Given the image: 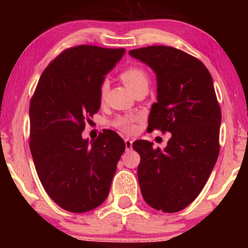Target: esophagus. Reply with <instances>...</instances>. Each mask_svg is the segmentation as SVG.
<instances>
[{"label": "esophagus", "mask_w": 248, "mask_h": 248, "mask_svg": "<svg viewBox=\"0 0 248 248\" xmlns=\"http://www.w3.org/2000/svg\"><path fill=\"white\" fill-rule=\"evenodd\" d=\"M124 142H125V149H126L127 151L131 150L132 147H133V141L130 140V139H125Z\"/></svg>", "instance_id": "obj_1"}]
</instances>
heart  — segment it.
Segmentation results:
<instances>
[{"instance_id":"b5f03b06","label":"heart","mask_w":248,"mask_h":248,"mask_svg":"<svg viewBox=\"0 0 248 248\" xmlns=\"http://www.w3.org/2000/svg\"><path fill=\"white\" fill-rule=\"evenodd\" d=\"M121 79L123 81L125 86L130 89L132 93L141 89V88H148L149 87V77L140 67L131 66L128 69L124 70L121 74ZM107 90V83L104 82L100 87V96L104 97L105 93ZM134 121L135 118L132 116H122L115 120L114 125L120 130L126 132V133H131L134 131Z\"/></svg>"}]
</instances>
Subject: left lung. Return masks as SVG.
<instances>
[{
	"label": "left lung",
	"instance_id": "8db88e82",
	"mask_svg": "<svg viewBox=\"0 0 248 248\" xmlns=\"http://www.w3.org/2000/svg\"><path fill=\"white\" fill-rule=\"evenodd\" d=\"M128 54L157 78L148 128L171 133L164 150L145 140L133 143L141 157L142 196L159 211H181L204 187L219 155L221 110L212 77L201 61L174 47L148 46Z\"/></svg>",
	"mask_w": 248,
	"mask_h": 248
}]
</instances>
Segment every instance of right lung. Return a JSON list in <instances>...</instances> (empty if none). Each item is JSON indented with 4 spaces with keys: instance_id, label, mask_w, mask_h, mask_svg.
Here are the masks:
<instances>
[{
    "instance_id": "add662e5",
    "label": "right lung",
    "mask_w": 248,
    "mask_h": 248,
    "mask_svg": "<svg viewBox=\"0 0 248 248\" xmlns=\"http://www.w3.org/2000/svg\"><path fill=\"white\" fill-rule=\"evenodd\" d=\"M124 54L91 45L65 49L44 71L30 101L33 164L47 194L66 211H90L109 193L123 139L107 130L89 141L82 131L99 110L105 77Z\"/></svg>"
}]
</instances>
